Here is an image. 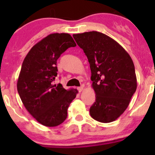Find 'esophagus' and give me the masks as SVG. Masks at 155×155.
<instances>
[{
	"label": "esophagus",
	"mask_w": 155,
	"mask_h": 155,
	"mask_svg": "<svg viewBox=\"0 0 155 155\" xmlns=\"http://www.w3.org/2000/svg\"><path fill=\"white\" fill-rule=\"evenodd\" d=\"M83 87H84L83 86H81V87H78V90L80 92H81L82 91V90H83Z\"/></svg>",
	"instance_id": "34e87169"
}]
</instances>
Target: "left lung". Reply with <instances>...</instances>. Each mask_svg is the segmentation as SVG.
I'll return each mask as SVG.
<instances>
[{"mask_svg": "<svg viewBox=\"0 0 155 155\" xmlns=\"http://www.w3.org/2000/svg\"><path fill=\"white\" fill-rule=\"evenodd\" d=\"M73 36L90 65L96 94L90 116L101 123L114 121L127 109L136 90L133 60L118 42L104 34L92 31Z\"/></svg>", "mask_w": 155, "mask_h": 155, "instance_id": "8db88e82", "label": "left lung"}]
</instances>
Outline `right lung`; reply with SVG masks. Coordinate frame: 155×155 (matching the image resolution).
<instances>
[{"instance_id": "add662e5", "label": "right lung", "mask_w": 155, "mask_h": 155, "mask_svg": "<svg viewBox=\"0 0 155 155\" xmlns=\"http://www.w3.org/2000/svg\"><path fill=\"white\" fill-rule=\"evenodd\" d=\"M76 44L69 34H51L31 48L23 61L17 87L25 107L40 124L54 127L66 119L76 89L66 90L53 84L57 76V60Z\"/></svg>"}]
</instances>
